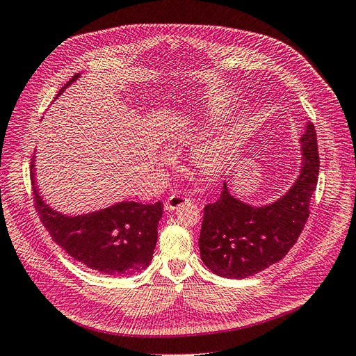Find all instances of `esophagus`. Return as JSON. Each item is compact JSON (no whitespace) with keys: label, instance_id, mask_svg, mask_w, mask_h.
Returning a JSON list of instances; mask_svg holds the SVG:
<instances>
[{"label":"esophagus","instance_id":"obj_1","mask_svg":"<svg viewBox=\"0 0 356 356\" xmlns=\"http://www.w3.org/2000/svg\"><path fill=\"white\" fill-rule=\"evenodd\" d=\"M188 202H189V198H186V196L175 193V195L168 196L165 204H164V207H165L167 211H173V209H177L179 207L185 205V204H188Z\"/></svg>","mask_w":356,"mask_h":356}]
</instances>
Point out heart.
<instances>
[{"mask_svg": "<svg viewBox=\"0 0 356 356\" xmlns=\"http://www.w3.org/2000/svg\"><path fill=\"white\" fill-rule=\"evenodd\" d=\"M221 111H222V107L220 104H216L211 108V114H220ZM225 147H226V140H222V139H218L213 143L202 145V147L196 149V152H195L196 164L207 171L214 170L220 163V158H221L222 151H225Z\"/></svg>", "mask_w": 356, "mask_h": 356, "instance_id": "obj_1", "label": "heart"}]
</instances>
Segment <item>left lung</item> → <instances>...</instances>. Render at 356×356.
I'll use <instances>...</instances> for the list:
<instances>
[{
	"label": "left lung",
	"mask_w": 356,
	"mask_h": 356,
	"mask_svg": "<svg viewBox=\"0 0 356 356\" xmlns=\"http://www.w3.org/2000/svg\"><path fill=\"white\" fill-rule=\"evenodd\" d=\"M302 143L300 175L289 192L266 207H251L222 186L220 198L204 208L200 251L204 264L221 277L245 279L279 262L296 243L309 217L317 188V134L308 123Z\"/></svg>",
	"instance_id": "left-lung-1"
}]
</instances>
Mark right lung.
Instances as JSON below:
<instances>
[{"label":"right lung","instance_id":"obj_1","mask_svg":"<svg viewBox=\"0 0 356 356\" xmlns=\"http://www.w3.org/2000/svg\"><path fill=\"white\" fill-rule=\"evenodd\" d=\"M79 77L74 74L60 92ZM57 95V97H58ZM33 205L52 241L88 268L113 277H129L149 266L156 243L163 202H120L101 211L67 217L39 198L31 160Z\"/></svg>","mask_w":356,"mask_h":356}]
</instances>
